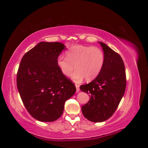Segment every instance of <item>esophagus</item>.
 <instances>
[{
	"instance_id": "34e87169",
	"label": "esophagus",
	"mask_w": 148,
	"mask_h": 148,
	"mask_svg": "<svg viewBox=\"0 0 148 148\" xmlns=\"http://www.w3.org/2000/svg\"><path fill=\"white\" fill-rule=\"evenodd\" d=\"M75 86H76V88H77V92H78L79 91V85H78L77 84H75Z\"/></svg>"
}]
</instances>
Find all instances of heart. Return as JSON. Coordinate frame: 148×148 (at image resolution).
Listing matches in <instances>:
<instances>
[{
	"label": "heart",
	"mask_w": 148,
	"mask_h": 148,
	"mask_svg": "<svg viewBox=\"0 0 148 148\" xmlns=\"http://www.w3.org/2000/svg\"><path fill=\"white\" fill-rule=\"evenodd\" d=\"M66 57L60 55L57 64L62 73L69 76L75 82H80L85 78L88 82L95 79L99 75L105 62L104 53L101 49L82 45L71 47L66 52Z\"/></svg>",
	"instance_id": "obj_1"
}]
</instances>
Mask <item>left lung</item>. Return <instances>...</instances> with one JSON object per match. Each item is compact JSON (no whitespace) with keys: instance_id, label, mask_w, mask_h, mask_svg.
Returning <instances> with one entry per match:
<instances>
[{"instance_id":"obj_1","label":"left lung","mask_w":148,"mask_h":148,"mask_svg":"<svg viewBox=\"0 0 148 148\" xmlns=\"http://www.w3.org/2000/svg\"><path fill=\"white\" fill-rule=\"evenodd\" d=\"M102 47L105 62L99 75L80 89L87 92L89 101L82 107L84 117L93 122H102L109 119L117 109L126 88V74L120 56L106 44Z\"/></svg>"}]
</instances>
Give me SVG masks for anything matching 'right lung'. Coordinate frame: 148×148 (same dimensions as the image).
I'll list each match as a JSON object with an SVG mask.
<instances>
[{
    "label": "right lung",
    "mask_w": 148,
    "mask_h": 148,
    "mask_svg": "<svg viewBox=\"0 0 148 148\" xmlns=\"http://www.w3.org/2000/svg\"><path fill=\"white\" fill-rule=\"evenodd\" d=\"M64 49L59 42H39L24 55L18 70L16 85L21 99L29 114L41 122L59 119L65 101L76 92L75 85L57 64Z\"/></svg>",
    "instance_id": "add662e5"
}]
</instances>
